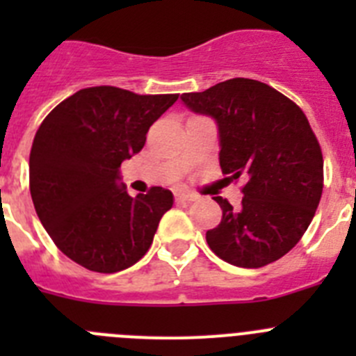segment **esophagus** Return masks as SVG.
<instances>
[{"mask_svg": "<svg viewBox=\"0 0 356 356\" xmlns=\"http://www.w3.org/2000/svg\"><path fill=\"white\" fill-rule=\"evenodd\" d=\"M175 197H176V201H187V203H191V201L196 200V194L187 193V191H176Z\"/></svg>", "mask_w": 356, "mask_h": 356, "instance_id": "1", "label": "esophagus"}]
</instances>
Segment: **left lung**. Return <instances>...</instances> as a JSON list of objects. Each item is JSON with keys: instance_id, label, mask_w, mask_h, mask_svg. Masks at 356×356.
Here are the masks:
<instances>
[{"instance_id": "8db88e82", "label": "left lung", "mask_w": 356, "mask_h": 356, "mask_svg": "<svg viewBox=\"0 0 356 356\" xmlns=\"http://www.w3.org/2000/svg\"><path fill=\"white\" fill-rule=\"evenodd\" d=\"M181 102L217 122L222 172L244 180L238 210L213 197L222 219L207 232L210 250L246 269L282 259L303 237L323 194V153L303 110L250 78L185 92Z\"/></svg>"}]
</instances>
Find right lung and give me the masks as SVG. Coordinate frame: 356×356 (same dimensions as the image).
<instances>
[{"label": "right lung", "instance_id": "add662e5", "mask_svg": "<svg viewBox=\"0 0 356 356\" xmlns=\"http://www.w3.org/2000/svg\"><path fill=\"white\" fill-rule=\"evenodd\" d=\"M178 94L89 87L56 105L30 151V193L56 248L96 273H118L149 250L172 193L153 187L131 197L119 168L139 153L149 127Z\"/></svg>", "mask_w": 356, "mask_h": 356}]
</instances>
